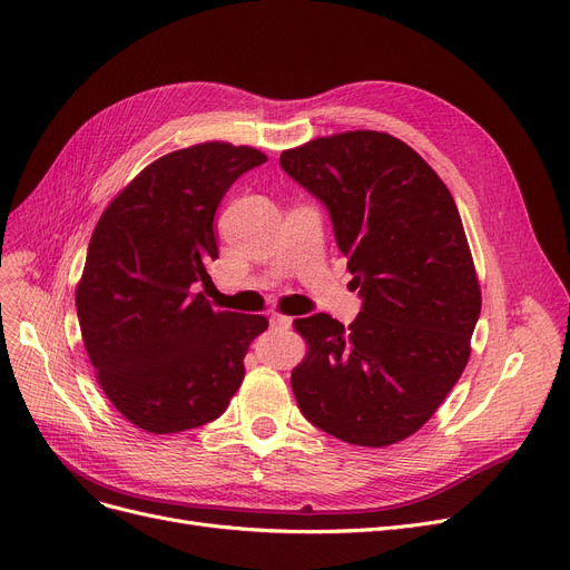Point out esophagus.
<instances>
[{"label":"esophagus","mask_w":570,"mask_h":570,"mask_svg":"<svg viewBox=\"0 0 570 570\" xmlns=\"http://www.w3.org/2000/svg\"><path fill=\"white\" fill-rule=\"evenodd\" d=\"M268 324H271V327H274V330H287V327H292V317L274 313V315L268 317Z\"/></svg>","instance_id":"34e87169"}]
</instances>
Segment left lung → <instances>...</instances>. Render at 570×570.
<instances>
[{"label":"left lung","mask_w":570,"mask_h":570,"mask_svg":"<svg viewBox=\"0 0 570 570\" xmlns=\"http://www.w3.org/2000/svg\"><path fill=\"white\" fill-rule=\"evenodd\" d=\"M283 171L327 208L362 313L294 322L311 347L292 371L304 417L366 448L409 439L462 375L480 285L445 183L403 141L345 131L281 155Z\"/></svg>","instance_id":"1"}]
</instances>
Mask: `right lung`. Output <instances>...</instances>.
Instances as JSON below:
<instances>
[{
	"label": "right lung",
	"mask_w": 570,
	"mask_h": 570,
	"mask_svg": "<svg viewBox=\"0 0 570 570\" xmlns=\"http://www.w3.org/2000/svg\"><path fill=\"white\" fill-rule=\"evenodd\" d=\"M266 155L199 144L169 153L104 210L76 289L104 394L144 431L178 433L220 417L243 383L262 315L215 311L199 285L218 259L215 210Z\"/></svg>",
	"instance_id": "obj_1"
}]
</instances>
